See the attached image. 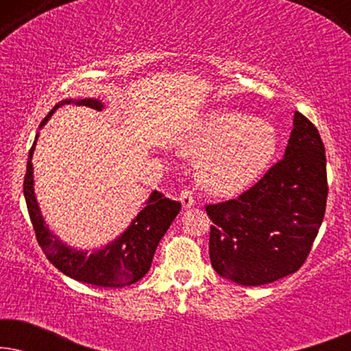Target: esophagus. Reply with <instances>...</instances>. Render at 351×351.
<instances>
[{
  "label": "esophagus",
  "mask_w": 351,
  "mask_h": 351,
  "mask_svg": "<svg viewBox=\"0 0 351 351\" xmlns=\"http://www.w3.org/2000/svg\"><path fill=\"white\" fill-rule=\"evenodd\" d=\"M180 203H182V206H184V208H191V206H193L195 203H196V199H195V193L193 191H191L190 189H184L180 191Z\"/></svg>",
  "instance_id": "34e87169"
}]
</instances>
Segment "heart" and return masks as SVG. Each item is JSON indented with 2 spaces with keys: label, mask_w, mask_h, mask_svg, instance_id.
<instances>
[{
  "label": "heart",
  "mask_w": 351,
  "mask_h": 351,
  "mask_svg": "<svg viewBox=\"0 0 351 351\" xmlns=\"http://www.w3.org/2000/svg\"><path fill=\"white\" fill-rule=\"evenodd\" d=\"M278 148L271 123L238 110L213 112L196 124L189 152L204 156L201 180L213 193H238L261 177Z\"/></svg>",
  "instance_id": "1"
}]
</instances>
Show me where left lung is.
<instances>
[{
	"label": "left lung",
	"mask_w": 351,
	"mask_h": 351,
	"mask_svg": "<svg viewBox=\"0 0 351 351\" xmlns=\"http://www.w3.org/2000/svg\"><path fill=\"white\" fill-rule=\"evenodd\" d=\"M326 150L318 129L295 112L285 158L238 198L206 204L209 257L222 278L262 286L304 265L328 201Z\"/></svg>",
	"instance_id": "obj_1"
}]
</instances>
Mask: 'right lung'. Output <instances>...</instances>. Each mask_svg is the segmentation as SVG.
Listing matches in <instances>:
<instances>
[{"label":"right lung","mask_w":351,"mask_h":351,"mask_svg":"<svg viewBox=\"0 0 351 351\" xmlns=\"http://www.w3.org/2000/svg\"><path fill=\"white\" fill-rule=\"evenodd\" d=\"M70 102L71 100H65V104ZM76 104L94 110L102 108V104L94 99H83ZM57 107L46 114L40 128L45 126ZM35 145L36 138L30 152H28L27 172L23 177V195H25L28 215H30L33 230H35L36 241L41 246V251L45 252L47 261L57 270L76 281L102 287L129 286L145 276V273L150 270L153 254L156 251L158 243L165 237L176 215L179 214V201L166 198L161 191H153L145 208L138 213L131 227L117 241L108 244L107 247L100 249L95 254H90V256H86V252L71 251L49 232L41 217L40 208H38L35 193H33L32 166V155Z\"/></svg>","instance_id":"1"}]
</instances>
